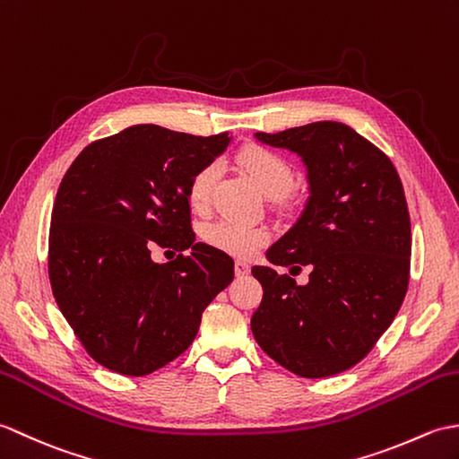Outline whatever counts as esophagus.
<instances>
[{
  "label": "esophagus",
  "instance_id": "esophagus-1",
  "mask_svg": "<svg viewBox=\"0 0 459 459\" xmlns=\"http://www.w3.org/2000/svg\"><path fill=\"white\" fill-rule=\"evenodd\" d=\"M249 273V263L247 261H236V274L238 277H243V274Z\"/></svg>",
  "mask_w": 459,
  "mask_h": 459
}]
</instances>
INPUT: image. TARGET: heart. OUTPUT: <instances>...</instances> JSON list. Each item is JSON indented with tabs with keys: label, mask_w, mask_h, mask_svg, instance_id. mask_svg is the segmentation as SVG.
<instances>
[{
	"label": "heart",
	"mask_w": 459,
	"mask_h": 459,
	"mask_svg": "<svg viewBox=\"0 0 459 459\" xmlns=\"http://www.w3.org/2000/svg\"><path fill=\"white\" fill-rule=\"evenodd\" d=\"M236 160L267 198H284L294 185V169L277 151L249 145L238 151ZM218 172V162H206L195 172L188 186V202L192 208L204 210L208 206L213 186H216ZM204 239L228 255L247 257L267 241V231L257 226H249V223L220 220L210 223L204 231Z\"/></svg>",
	"instance_id": "b5f03b06"
}]
</instances>
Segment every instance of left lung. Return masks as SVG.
I'll return each mask as SVG.
<instances>
[{
    "label": "left lung",
    "instance_id": "left-lung-1",
    "mask_svg": "<svg viewBox=\"0 0 459 459\" xmlns=\"http://www.w3.org/2000/svg\"><path fill=\"white\" fill-rule=\"evenodd\" d=\"M289 149L308 170L310 196L297 223L273 243V264L310 269L297 284L253 267L263 300L251 332L284 369L320 379L353 368L389 328L411 273V216L399 172L371 141L340 121L255 134Z\"/></svg>",
    "mask_w": 459,
    "mask_h": 459
}]
</instances>
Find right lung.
Here are the masks:
<instances>
[{
	"mask_svg": "<svg viewBox=\"0 0 459 459\" xmlns=\"http://www.w3.org/2000/svg\"><path fill=\"white\" fill-rule=\"evenodd\" d=\"M228 134L196 137L143 124L94 141L60 182L48 277L60 312L91 359L143 377L195 342L202 312L233 281V259L195 243L188 186ZM152 245L184 250L155 264Z\"/></svg>",
	"mask_w": 459,
	"mask_h": 459,
	"instance_id": "add662e5",
	"label": "right lung"
}]
</instances>
